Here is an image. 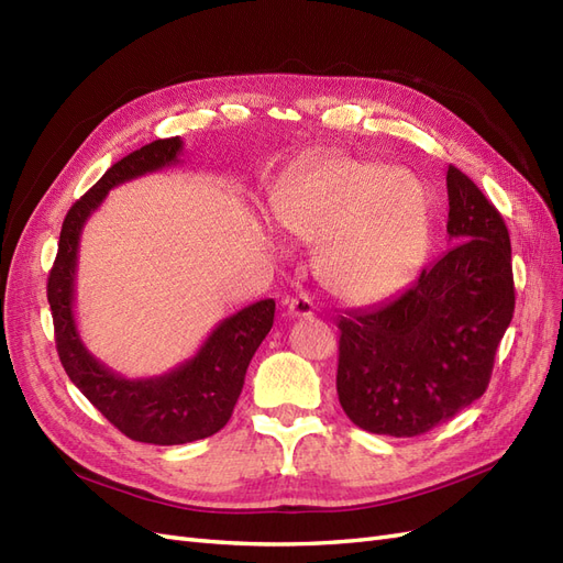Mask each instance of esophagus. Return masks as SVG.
I'll return each instance as SVG.
<instances>
[{
	"mask_svg": "<svg viewBox=\"0 0 563 563\" xmlns=\"http://www.w3.org/2000/svg\"><path fill=\"white\" fill-rule=\"evenodd\" d=\"M286 312L294 319H310L314 314V302L308 294H298L286 300Z\"/></svg>",
	"mask_w": 563,
	"mask_h": 563,
	"instance_id": "esophagus-1",
	"label": "esophagus"
}]
</instances>
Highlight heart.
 <instances>
[{
    "label": "heart",
    "instance_id": "1",
    "mask_svg": "<svg viewBox=\"0 0 563 563\" xmlns=\"http://www.w3.org/2000/svg\"><path fill=\"white\" fill-rule=\"evenodd\" d=\"M275 216L298 240L323 242L321 277L350 302L395 294L430 246V201L420 180L364 159L317 164L286 185Z\"/></svg>",
    "mask_w": 563,
    "mask_h": 563
}]
</instances>
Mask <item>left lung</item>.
I'll return each instance as SVG.
<instances>
[{"label":"left lung","mask_w":563,"mask_h":563,"mask_svg":"<svg viewBox=\"0 0 563 563\" xmlns=\"http://www.w3.org/2000/svg\"><path fill=\"white\" fill-rule=\"evenodd\" d=\"M446 190L455 244L399 296L338 317V399L373 434L418 437L479 399L515 314L503 216L455 166Z\"/></svg>","instance_id":"obj_1"}]
</instances>
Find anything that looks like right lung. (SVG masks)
<instances>
[{"mask_svg": "<svg viewBox=\"0 0 563 563\" xmlns=\"http://www.w3.org/2000/svg\"><path fill=\"white\" fill-rule=\"evenodd\" d=\"M180 150L178 135L143 145L112 164L103 178L73 203L63 220L58 255L46 286L56 350L67 376L119 432L155 446L187 444L225 428L242 395L253 354L275 321V300L253 302L220 321L192 360L155 378L129 380L84 347L75 321V272L84 223L112 187L178 164Z\"/></svg>", "mask_w": 563, "mask_h": 563, "instance_id": "right-lung-1", "label": "right lung"}]
</instances>
